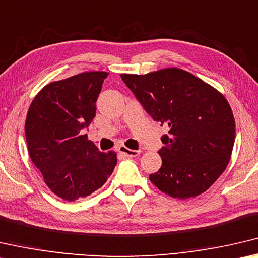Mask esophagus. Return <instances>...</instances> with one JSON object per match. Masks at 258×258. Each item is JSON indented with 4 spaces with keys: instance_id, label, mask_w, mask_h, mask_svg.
<instances>
[{
    "instance_id": "obj_1",
    "label": "esophagus",
    "mask_w": 258,
    "mask_h": 258,
    "mask_svg": "<svg viewBox=\"0 0 258 258\" xmlns=\"http://www.w3.org/2000/svg\"><path fill=\"white\" fill-rule=\"evenodd\" d=\"M119 152H120V153H122V154H124L125 157H130V158L137 157V155L141 153V151L130 150V149H128V147H125V146H120L119 147Z\"/></svg>"
}]
</instances>
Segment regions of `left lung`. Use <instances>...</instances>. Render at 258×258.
Here are the masks:
<instances>
[{
  "mask_svg": "<svg viewBox=\"0 0 258 258\" xmlns=\"http://www.w3.org/2000/svg\"><path fill=\"white\" fill-rule=\"evenodd\" d=\"M121 78L152 119L169 126L159 151L162 166L150 180L175 199L206 192L224 172L233 150L235 121L229 101L177 67Z\"/></svg>",
  "mask_w": 258,
  "mask_h": 258,
  "instance_id": "obj_1",
  "label": "left lung"
}]
</instances>
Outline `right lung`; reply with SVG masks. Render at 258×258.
Listing matches in <instances>:
<instances>
[{
	"label": "right lung",
	"mask_w": 258,
	"mask_h": 258,
	"mask_svg": "<svg viewBox=\"0 0 258 258\" xmlns=\"http://www.w3.org/2000/svg\"><path fill=\"white\" fill-rule=\"evenodd\" d=\"M106 72H83L42 88L28 108V153L44 183L67 201L90 196L104 185L117 162L83 135L96 115V100Z\"/></svg>",
	"instance_id": "obj_1"
}]
</instances>
